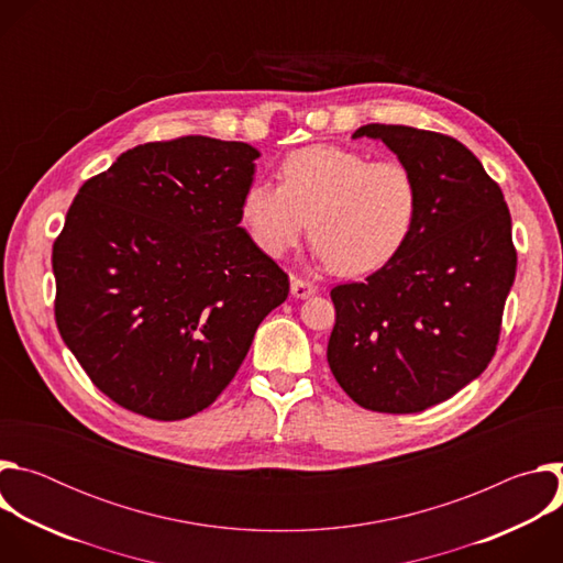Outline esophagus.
I'll return each instance as SVG.
<instances>
[{"label": "esophagus", "instance_id": "1", "mask_svg": "<svg viewBox=\"0 0 563 563\" xmlns=\"http://www.w3.org/2000/svg\"><path fill=\"white\" fill-rule=\"evenodd\" d=\"M291 294L296 298H309V296L316 294V285H311V283L298 278V276H291Z\"/></svg>", "mask_w": 563, "mask_h": 563}]
</instances>
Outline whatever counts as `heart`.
Masks as SVG:
<instances>
[{"label": "heart", "instance_id": "heart-1", "mask_svg": "<svg viewBox=\"0 0 563 563\" xmlns=\"http://www.w3.org/2000/svg\"><path fill=\"white\" fill-rule=\"evenodd\" d=\"M419 202L417 176L404 159L309 144L283 157L278 187L256 180L245 189L240 222L272 258L291 252L311 222L316 258L343 276H363L404 250Z\"/></svg>", "mask_w": 563, "mask_h": 563}]
</instances>
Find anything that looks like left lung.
<instances>
[{
    "label": "left lung",
    "mask_w": 563,
    "mask_h": 563,
    "mask_svg": "<svg viewBox=\"0 0 563 563\" xmlns=\"http://www.w3.org/2000/svg\"><path fill=\"white\" fill-rule=\"evenodd\" d=\"M419 183V218L389 263L332 289L328 363L365 410L423 412L454 396L497 352L515 283L512 222L499 185L459 140L404 124H365Z\"/></svg>",
    "instance_id": "8db88e82"
}]
</instances>
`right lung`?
<instances>
[{
  "mask_svg": "<svg viewBox=\"0 0 563 563\" xmlns=\"http://www.w3.org/2000/svg\"><path fill=\"white\" fill-rule=\"evenodd\" d=\"M258 155L148 142L77 191L53 245L55 323L118 406L157 421L209 408L285 302L287 274L240 227Z\"/></svg>",
  "mask_w": 563,
  "mask_h": 563,
  "instance_id": "right-lung-1",
  "label": "right lung"
}]
</instances>
